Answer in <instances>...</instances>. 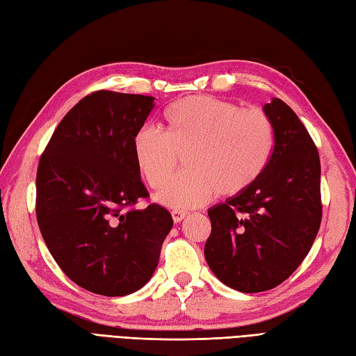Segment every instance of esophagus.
<instances>
[{
	"label": "esophagus",
	"mask_w": 356,
	"mask_h": 356,
	"mask_svg": "<svg viewBox=\"0 0 356 356\" xmlns=\"http://www.w3.org/2000/svg\"><path fill=\"white\" fill-rule=\"evenodd\" d=\"M186 215H188V212H184V211H171L172 221L175 222H180L181 220H185Z\"/></svg>",
	"instance_id": "esophagus-1"
}]
</instances>
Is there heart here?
<instances>
[{
  "mask_svg": "<svg viewBox=\"0 0 356 356\" xmlns=\"http://www.w3.org/2000/svg\"><path fill=\"white\" fill-rule=\"evenodd\" d=\"M163 132L143 126L132 140L135 163L150 188L167 185L180 156L185 167L156 195L171 209H193L216 193H243L266 168L273 145L269 117L259 108H239L212 96H189L163 111Z\"/></svg>",
  "mask_w": 356,
  "mask_h": 356,
  "instance_id": "1",
  "label": "heart"
}]
</instances>
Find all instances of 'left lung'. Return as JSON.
I'll list each match as a JSON object with an SVG mask.
<instances>
[{
	"instance_id": "obj_1",
	"label": "left lung",
	"mask_w": 356,
	"mask_h": 356,
	"mask_svg": "<svg viewBox=\"0 0 356 356\" xmlns=\"http://www.w3.org/2000/svg\"><path fill=\"white\" fill-rule=\"evenodd\" d=\"M272 123L266 168L243 193L207 211L209 268L243 293L270 290L307 257L322 221L321 159L316 144L286 102L263 106Z\"/></svg>"
}]
</instances>
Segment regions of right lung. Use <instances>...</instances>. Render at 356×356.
<instances>
[{
	"instance_id": "obj_1",
	"label": "right lung",
	"mask_w": 356,
	"mask_h": 356,
	"mask_svg": "<svg viewBox=\"0 0 356 356\" xmlns=\"http://www.w3.org/2000/svg\"><path fill=\"white\" fill-rule=\"evenodd\" d=\"M153 100L95 91L63 117L39 161L35 215L43 241L61 270L97 295L140 290L172 227L165 207H134L149 193L132 140Z\"/></svg>"
}]
</instances>
